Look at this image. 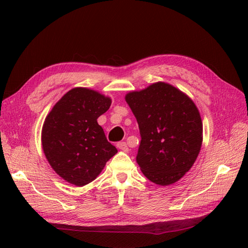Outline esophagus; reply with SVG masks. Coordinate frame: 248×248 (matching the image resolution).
Returning <instances> with one entry per match:
<instances>
[{"label":"esophagus","instance_id":"obj_1","mask_svg":"<svg viewBox=\"0 0 248 248\" xmlns=\"http://www.w3.org/2000/svg\"><path fill=\"white\" fill-rule=\"evenodd\" d=\"M117 147L120 149V150H122V151H124V152H128V146H127V144L125 141H119L118 144H117Z\"/></svg>","mask_w":248,"mask_h":248}]
</instances>
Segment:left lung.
<instances>
[{
	"mask_svg": "<svg viewBox=\"0 0 248 248\" xmlns=\"http://www.w3.org/2000/svg\"><path fill=\"white\" fill-rule=\"evenodd\" d=\"M140 134L137 162L158 185H170L188 171L200 153L202 124L193 101L166 82L127 94Z\"/></svg>",
	"mask_w": 248,
	"mask_h": 248,
	"instance_id": "8db88e82",
	"label": "left lung"
}]
</instances>
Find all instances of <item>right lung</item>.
Masks as SVG:
<instances>
[{
	"label": "right lung",
	"mask_w": 248,
	"mask_h": 248,
	"mask_svg": "<svg viewBox=\"0 0 248 248\" xmlns=\"http://www.w3.org/2000/svg\"><path fill=\"white\" fill-rule=\"evenodd\" d=\"M111 100L86 88L67 92L47 115L42 127V148L57 174L84 186L100 171L118 150L107 140L97 119Z\"/></svg>",
	"instance_id": "right-lung-1"
}]
</instances>
